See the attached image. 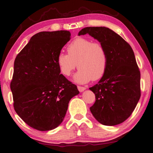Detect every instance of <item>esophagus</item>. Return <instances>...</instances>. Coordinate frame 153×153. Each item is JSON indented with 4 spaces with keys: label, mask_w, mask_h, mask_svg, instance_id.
Here are the masks:
<instances>
[{
    "label": "esophagus",
    "mask_w": 153,
    "mask_h": 153,
    "mask_svg": "<svg viewBox=\"0 0 153 153\" xmlns=\"http://www.w3.org/2000/svg\"><path fill=\"white\" fill-rule=\"evenodd\" d=\"M77 88H78L79 91L80 92H82V91H85V90L86 89V87H81V86H78V87H77Z\"/></svg>",
    "instance_id": "esophagus-1"
}]
</instances>
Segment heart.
<instances>
[{"mask_svg":"<svg viewBox=\"0 0 153 153\" xmlns=\"http://www.w3.org/2000/svg\"><path fill=\"white\" fill-rule=\"evenodd\" d=\"M68 54L59 53L57 64L61 73L69 76L78 66L73 81L84 84L104 76L108 67V55L104 45L85 38H77L67 47Z\"/></svg>","mask_w":153,"mask_h":153,"instance_id":"heart-1","label":"heart"}]
</instances>
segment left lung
I'll use <instances>...</instances> for the list:
<instances>
[{
    "label": "left lung",
    "mask_w": 153,
    "mask_h": 153,
    "mask_svg": "<svg viewBox=\"0 0 153 153\" xmlns=\"http://www.w3.org/2000/svg\"><path fill=\"white\" fill-rule=\"evenodd\" d=\"M86 34L103 45L108 60L104 76L89 88L96 96L90 111L101 124L116 126L131 114L141 96L136 57L131 46L108 27H86L78 34Z\"/></svg>",
    "instance_id": "1"
}]
</instances>
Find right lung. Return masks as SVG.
I'll use <instances>...</instances> for the list:
<instances>
[{
    "label": "right lung",
    "mask_w": 153,
    "mask_h": 153,
    "mask_svg": "<svg viewBox=\"0 0 153 153\" xmlns=\"http://www.w3.org/2000/svg\"><path fill=\"white\" fill-rule=\"evenodd\" d=\"M71 36L67 30L39 32L15 59L11 82L14 109L26 124L39 131L58 127L70 100L79 94L57 64V57Z\"/></svg>",
    "instance_id": "obj_1"
}]
</instances>
